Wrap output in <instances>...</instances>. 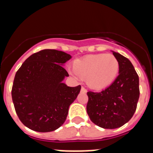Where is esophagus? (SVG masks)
Here are the masks:
<instances>
[{"label":"esophagus","mask_w":153,"mask_h":153,"mask_svg":"<svg viewBox=\"0 0 153 153\" xmlns=\"http://www.w3.org/2000/svg\"><path fill=\"white\" fill-rule=\"evenodd\" d=\"M81 90H82L83 92H86V89H85V87H83V86H82V87H81Z\"/></svg>","instance_id":"34e87169"}]
</instances>
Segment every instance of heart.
<instances>
[{"label":"heart","instance_id":"b5f03b06","mask_svg":"<svg viewBox=\"0 0 153 153\" xmlns=\"http://www.w3.org/2000/svg\"><path fill=\"white\" fill-rule=\"evenodd\" d=\"M74 72L86 78L87 84L94 90H102L113 83L119 71V62L113 54H90L74 62Z\"/></svg>","mask_w":153,"mask_h":153}]
</instances>
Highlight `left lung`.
I'll return each mask as SVG.
<instances>
[{
  "label": "left lung",
  "instance_id": "1",
  "mask_svg": "<svg viewBox=\"0 0 153 153\" xmlns=\"http://www.w3.org/2000/svg\"><path fill=\"white\" fill-rule=\"evenodd\" d=\"M119 62V76L101 92H87L86 112L94 124L104 129H116L129 122L140 98L139 76L129 59L113 52Z\"/></svg>",
  "mask_w": 153,
  "mask_h": 153
}]
</instances>
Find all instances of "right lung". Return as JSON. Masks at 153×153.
<instances>
[{"mask_svg": "<svg viewBox=\"0 0 153 153\" xmlns=\"http://www.w3.org/2000/svg\"><path fill=\"white\" fill-rule=\"evenodd\" d=\"M71 56L56 50H43L24 62L14 76L11 96L17 117L29 129L54 131L64 123L70 104L81 86L62 83L67 71L62 65Z\"/></svg>", "mask_w": 153, "mask_h": 153, "instance_id": "1", "label": "right lung"}]
</instances>
